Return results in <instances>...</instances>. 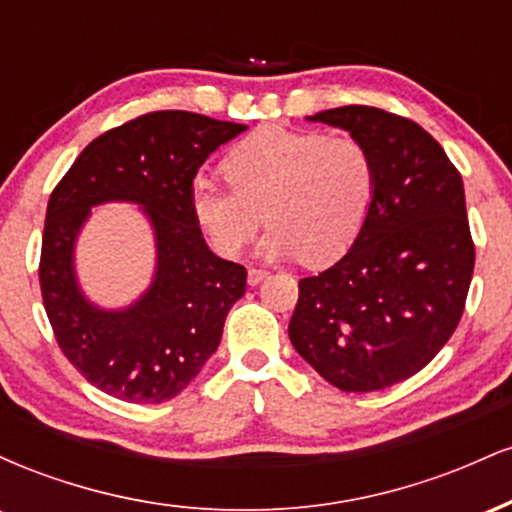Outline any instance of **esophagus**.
Returning <instances> with one entry per match:
<instances>
[{
    "label": "esophagus",
    "instance_id": "34e87169",
    "mask_svg": "<svg viewBox=\"0 0 512 512\" xmlns=\"http://www.w3.org/2000/svg\"><path fill=\"white\" fill-rule=\"evenodd\" d=\"M267 276H269V272H267V269H262V267H250V269H248V281H250V286L262 284V281L267 279Z\"/></svg>",
    "mask_w": 512,
    "mask_h": 512
}]
</instances>
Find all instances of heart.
Instances as JSON below:
<instances>
[{
    "label": "heart",
    "instance_id": "heart-1",
    "mask_svg": "<svg viewBox=\"0 0 512 512\" xmlns=\"http://www.w3.org/2000/svg\"><path fill=\"white\" fill-rule=\"evenodd\" d=\"M223 175L228 185L190 187L192 219L223 257H236L255 238L264 211L272 223L260 243L264 257L332 262L354 245L378 197L368 146L317 129H257L228 151Z\"/></svg>",
    "mask_w": 512,
    "mask_h": 512
}]
</instances>
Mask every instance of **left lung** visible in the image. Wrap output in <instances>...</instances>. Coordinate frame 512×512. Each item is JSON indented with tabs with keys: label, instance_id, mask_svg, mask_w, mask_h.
Segmentation results:
<instances>
[{
	"label": "left lung",
	"instance_id": "left-lung-1",
	"mask_svg": "<svg viewBox=\"0 0 512 512\" xmlns=\"http://www.w3.org/2000/svg\"><path fill=\"white\" fill-rule=\"evenodd\" d=\"M368 146L378 197L351 250L298 281L293 349L344 392L419 373L460 325L474 272L460 170L407 117L344 105L310 117Z\"/></svg>",
	"mask_w": 512,
	"mask_h": 512
}]
</instances>
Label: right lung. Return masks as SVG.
Returning a JSON list of instances; mask_svg holds the SVG:
<instances>
[{
  "instance_id": "right-lung-1",
  "label": "right lung",
  "mask_w": 512,
  "mask_h": 512,
  "mask_svg": "<svg viewBox=\"0 0 512 512\" xmlns=\"http://www.w3.org/2000/svg\"><path fill=\"white\" fill-rule=\"evenodd\" d=\"M243 129L187 110L139 115L93 139L52 190L38 267L45 313L67 361L105 395L166 402L219 346L248 272L204 243L190 187L211 151ZM103 201L142 203L159 250L152 289L115 314L80 296L71 264L78 228Z\"/></svg>"
}]
</instances>
